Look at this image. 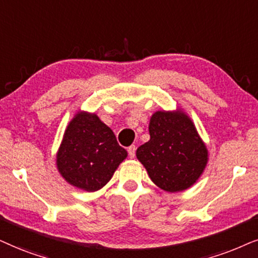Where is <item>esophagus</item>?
I'll list each match as a JSON object with an SVG mask.
<instances>
[{
  "instance_id": "1",
  "label": "esophagus",
  "mask_w": 258,
  "mask_h": 258,
  "mask_svg": "<svg viewBox=\"0 0 258 258\" xmlns=\"http://www.w3.org/2000/svg\"><path fill=\"white\" fill-rule=\"evenodd\" d=\"M136 150H137V146L136 145H131V146L128 147V149H127V152H128L130 158H135Z\"/></svg>"
}]
</instances>
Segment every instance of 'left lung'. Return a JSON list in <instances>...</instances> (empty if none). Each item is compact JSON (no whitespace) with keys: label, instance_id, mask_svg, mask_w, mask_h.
I'll list each match as a JSON object with an SVG mask.
<instances>
[{"label":"left lung","instance_id":"8db88e82","mask_svg":"<svg viewBox=\"0 0 258 258\" xmlns=\"http://www.w3.org/2000/svg\"><path fill=\"white\" fill-rule=\"evenodd\" d=\"M150 140L137 158L157 186L167 192L186 190L207 166L208 150L191 119L181 111H158L150 120Z\"/></svg>","mask_w":258,"mask_h":258}]
</instances>
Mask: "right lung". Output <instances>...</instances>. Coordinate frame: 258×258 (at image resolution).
I'll list each match as a JSON object with an SVG mask.
<instances>
[{
  "instance_id": "add662e5",
  "label": "right lung",
  "mask_w": 258,
  "mask_h": 258,
  "mask_svg": "<svg viewBox=\"0 0 258 258\" xmlns=\"http://www.w3.org/2000/svg\"><path fill=\"white\" fill-rule=\"evenodd\" d=\"M126 157L127 151L98 115L79 112L64 131L56 165L71 185L93 192L108 183Z\"/></svg>"
}]
</instances>
